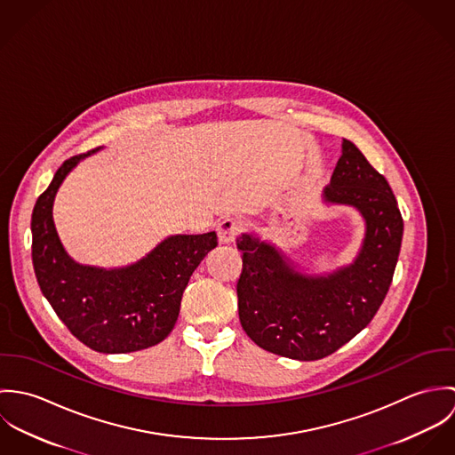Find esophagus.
Listing matches in <instances>:
<instances>
[{"mask_svg": "<svg viewBox=\"0 0 455 455\" xmlns=\"http://www.w3.org/2000/svg\"><path fill=\"white\" fill-rule=\"evenodd\" d=\"M243 228V220L242 219H236V217H229V219H224L219 228H217V233H219V242L220 243H233L235 238L238 236V233L242 231Z\"/></svg>", "mask_w": 455, "mask_h": 455, "instance_id": "1", "label": "esophagus"}]
</instances>
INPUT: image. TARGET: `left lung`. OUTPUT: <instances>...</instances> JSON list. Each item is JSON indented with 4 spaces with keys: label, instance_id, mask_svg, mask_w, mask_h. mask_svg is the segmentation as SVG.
<instances>
[{
    "label": "left lung",
    "instance_id": "obj_1",
    "mask_svg": "<svg viewBox=\"0 0 455 455\" xmlns=\"http://www.w3.org/2000/svg\"><path fill=\"white\" fill-rule=\"evenodd\" d=\"M324 199L355 206L366 220L357 259L327 276L296 271L252 235L236 238L243 260L236 283L242 327L260 348L298 361L331 355L371 323L389 291L403 238L389 182L348 140Z\"/></svg>",
    "mask_w": 455,
    "mask_h": 455
}]
</instances>
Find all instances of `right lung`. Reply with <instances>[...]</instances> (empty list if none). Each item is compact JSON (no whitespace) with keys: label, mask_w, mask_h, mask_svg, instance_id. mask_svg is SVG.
I'll return each instance as SVG.
<instances>
[{"label":"right lung","mask_w":455,"mask_h":455,"mask_svg":"<svg viewBox=\"0 0 455 455\" xmlns=\"http://www.w3.org/2000/svg\"><path fill=\"white\" fill-rule=\"evenodd\" d=\"M96 150L66 159L36 199L33 266L44 296L76 339L96 352L126 354L154 347L172 332L189 278L217 247V233L170 236L147 258L119 269L76 264L58 238L52 203L71 168Z\"/></svg>","instance_id":"obj_1"}]
</instances>
